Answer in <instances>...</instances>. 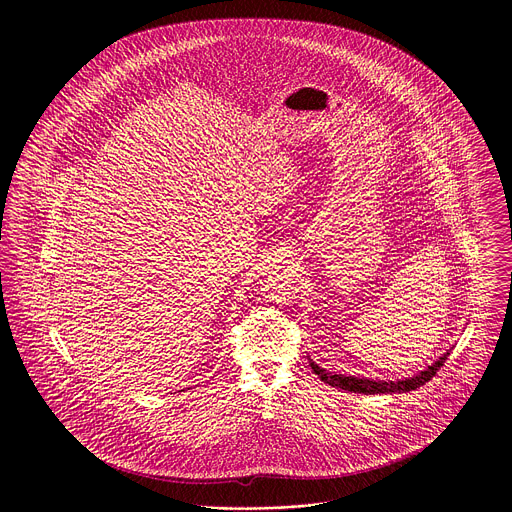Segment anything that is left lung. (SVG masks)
I'll return each instance as SVG.
<instances>
[{"label": "left lung", "mask_w": 512, "mask_h": 512, "mask_svg": "<svg viewBox=\"0 0 512 512\" xmlns=\"http://www.w3.org/2000/svg\"><path fill=\"white\" fill-rule=\"evenodd\" d=\"M451 351V349H449ZM449 351L443 353L436 363L420 370L414 376L408 378H400V380H374V378H365V376H347V374H335L325 370L323 366L315 365L313 359H309V365L313 368V372L329 386L341 388V390H349V392H357V394H400V392H410L420 388L422 384H426L428 380H432V376L439 370V366H443L445 359L449 357Z\"/></svg>", "instance_id": "obj_1"}]
</instances>
